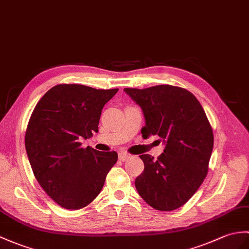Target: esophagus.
Listing matches in <instances>:
<instances>
[{"instance_id":"obj_1","label":"esophagus","mask_w":249,"mask_h":249,"mask_svg":"<svg viewBox=\"0 0 249 249\" xmlns=\"http://www.w3.org/2000/svg\"><path fill=\"white\" fill-rule=\"evenodd\" d=\"M129 157H130V155L128 153H126V152H120L119 153V159L121 161H126Z\"/></svg>"}]
</instances>
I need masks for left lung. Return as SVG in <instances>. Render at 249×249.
Returning <instances> with one entry per match:
<instances>
[{"instance_id": "obj_1", "label": "left lung", "mask_w": 249, "mask_h": 249, "mask_svg": "<svg viewBox=\"0 0 249 249\" xmlns=\"http://www.w3.org/2000/svg\"><path fill=\"white\" fill-rule=\"evenodd\" d=\"M124 91L141 107L142 137L157 135L165 148L157 160L141 155L144 171L136 178L141 197L156 210L172 211L192 197L207 176L213 131L207 115L190 91L159 85Z\"/></svg>"}]
</instances>
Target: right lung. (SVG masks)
I'll list each match as a JSON object with an SVG mask.
<instances>
[{
    "label": "right lung",
    "instance_id": "right-lung-1",
    "mask_svg": "<svg viewBox=\"0 0 249 249\" xmlns=\"http://www.w3.org/2000/svg\"><path fill=\"white\" fill-rule=\"evenodd\" d=\"M118 90L57 85L34 109L25 134L27 157L40 186L62 208L88 206L117 163V152L83 148L80 140L98 131L102 109Z\"/></svg>",
    "mask_w": 249,
    "mask_h": 249
}]
</instances>
